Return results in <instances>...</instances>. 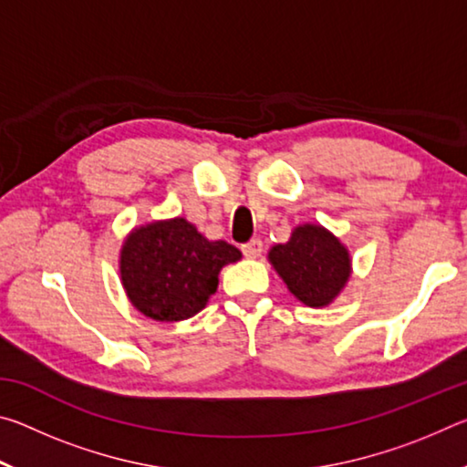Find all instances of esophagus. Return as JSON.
<instances>
[{
	"instance_id": "34e87169",
	"label": "esophagus",
	"mask_w": 467,
	"mask_h": 467,
	"mask_svg": "<svg viewBox=\"0 0 467 467\" xmlns=\"http://www.w3.org/2000/svg\"><path fill=\"white\" fill-rule=\"evenodd\" d=\"M262 251H264V243L259 241V239H253V241H249L247 244H243L244 257H249V259L259 257V255H262Z\"/></svg>"
}]
</instances>
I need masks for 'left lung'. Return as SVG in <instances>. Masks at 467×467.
Masks as SVG:
<instances>
[{
  "label": "left lung",
  "instance_id": "8db88e82",
  "mask_svg": "<svg viewBox=\"0 0 467 467\" xmlns=\"http://www.w3.org/2000/svg\"><path fill=\"white\" fill-rule=\"evenodd\" d=\"M267 262L296 300L321 309L334 303L352 275L346 244L321 224H298L286 243L274 244Z\"/></svg>",
  "mask_w": 467,
  "mask_h": 467
}]
</instances>
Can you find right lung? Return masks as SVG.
Wrapping results in <instances>:
<instances>
[{
  "label": "right lung",
  "mask_w": 467,
  "mask_h": 467,
  "mask_svg": "<svg viewBox=\"0 0 467 467\" xmlns=\"http://www.w3.org/2000/svg\"><path fill=\"white\" fill-rule=\"evenodd\" d=\"M243 255L226 241H210L185 218L131 228L119 251V275L136 309L154 321H183L200 313L218 288V274Z\"/></svg>",
  "instance_id": "1"
}]
</instances>
